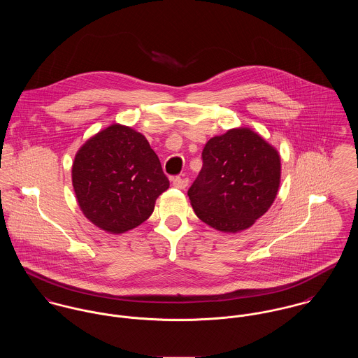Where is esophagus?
<instances>
[{
	"instance_id": "34e87169",
	"label": "esophagus",
	"mask_w": 358,
	"mask_h": 358,
	"mask_svg": "<svg viewBox=\"0 0 358 358\" xmlns=\"http://www.w3.org/2000/svg\"><path fill=\"white\" fill-rule=\"evenodd\" d=\"M172 185H173L176 189H180V190H183V189H186V187H187V185H189V180H187L186 178H180V176H176V178H173V179H172Z\"/></svg>"
}]
</instances>
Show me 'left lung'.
Returning a JSON list of instances; mask_svg holds the SVG:
<instances>
[{
  "mask_svg": "<svg viewBox=\"0 0 358 358\" xmlns=\"http://www.w3.org/2000/svg\"><path fill=\"white\" fill-rule=\"evenodd\" d=\"M203 168L187 192L199 219L222 233L250 229L274 203L281 182L278 150L248 127L210 138Z\"/></svg>",
  "mask_w": 358,
  "mask_h": 358,
  "instance_id": "1",
  "label": "left lung"
}]
</instances>
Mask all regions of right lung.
<instances>
[{"instance_id":"obj_1","label":"right lung","mask_w":358,"mask_h":358,"mask_svg":"<svg viewBox=\"0 0 358 358\" xmlns=\"http://www.w3.org/2000/svg\"><path fill=\"white\" fill-rule=\"evenodd\" d=\"M71 182L84 216L110 234L148 220L155 200L169 187L145 135L121 124L99 131L78 149Z\"/></svg>"}]
</instances>
